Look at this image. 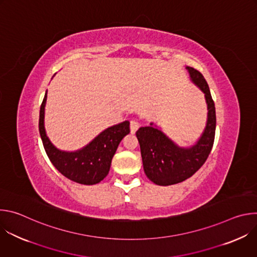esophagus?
<instances>
[{
    "mask_svg": "<svg viewBox=\"0 0 257 257\" xmlns=\"http://www.w3.org/2000/svg\"><path fill=\"white\" fill-rule=\"evenodd\" d=\"M139 128V123L137 121H131L130 122V130H131V133L134 134Z\"/></svg>",
    "mask_w": 257,
    "mask_h": 257,
    "instance_id": "obj_1",
    "label": "esophagus"
}]
</instances>
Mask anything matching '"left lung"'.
Here are the masks:
<instances>
[{
  "label": "left lung",
  "mask_w": 257,
  "mask_h": 257,
  "mask_svg": "<svg viewBox=\"0 0 257 257\" xmlns=\"http://www.w3.org/2000/svg\"><path fill=\"white\" fill-rule=\"evenodd\" d=\"M186 69L191 81L204 93L207 104V121L199 139L189 148H182L154 123L136 132L144 173L161 186L177 184L195 174L207 160L214 141L215 107L208 84L199 71L188 66Z\"/></svg>",
  "instance_id": "8db88e82"
}]
</instances>
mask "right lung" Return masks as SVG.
<instances>
[{
  "mask_svg": "<svg viewBox=\"0 0 257 257\" xmlns=\"http://www.w3.org/2000/svg\"><path fill=\"white\" fill-rule=\"evenodd\" d=\"M47 91L40 111V134L45 151L54 167L66 178L83 185L99 183L108 174L112 159L121 140L130 132L129 121H124L100 132L92 141L76 152L60 151L49 139L45 129Z\"/></svg>",
  "mask_w": 257,
  "mask_h": 257,
  "instance_id": "right-lung-1",
  "label": "right lung"
}]
</instances>
